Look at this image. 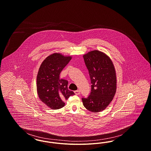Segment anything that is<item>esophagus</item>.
Here are the masks:
<instances>
[{
    "instance_id": "1",
    "label": "esophagus",
    "mask_w": 151,
    "mask_h": 151,
    "mask_svg": "<svg viewBox=\"0 0 151 151\" xmlns=\"http://www.w3.org/2000/svg\"><path fill=\"white\" fill-rule=\"evenodd\" d=\"M74 93H75V94L76 95H79L80 94V91L79 90H76V91H74Z\"/></svg>"
}]
</instances>
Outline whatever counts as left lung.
<instances>
[{"label":"left lung","instance_id":"1","mask_svg":"<svg viewBox=\"0 0 151 151\" xmlns=\"http://www.w3.org/2000/svg\"><path fill=\"white\" fill-rule=\"evenodd\" d=\"M83 57L92 84L90 95L82 99L83 104L89 111H101L110 104L116 92L114 66L108 56L98 50L88 52Z\"/></svg>","mask_w":151,"mask_h":151}]
</instances>
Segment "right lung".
<instances>
[{
  "mask_svg": "<svg viewBox=\"0 0 151 151\" xmlns=\"http://www.w3.org/2000/svg\"><path fill=\"white\" fill-rule=\"evenodd\" d=\"M72 59L55 53L47 57L40 66L37 77V90L40 100L52 109L65 105L64 101L75 93L68 88V82L60 74Z\"/></svg>",
  "mask_w": 151,
  "mask_h": 151,
  "instance_id": "right-lung-1",
  "label": "right lung"
}]
</instances>
